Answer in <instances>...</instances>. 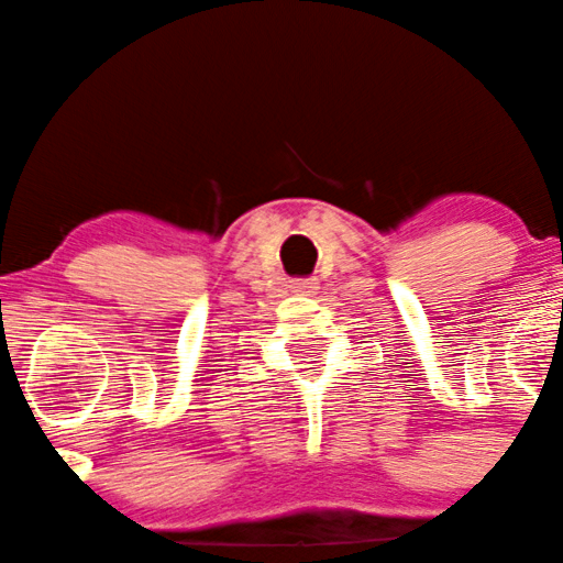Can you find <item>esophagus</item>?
I'll return each instance as SVG.
<instances>
[{
    "mask_svg": "<svg viewBox=\"0 0 563 563\" xmlns=\"http://www.w3.org/2000/svg\"><path fill=\"white\" fill-rule=\"evenodd\" d=\"M291 288L297 294H316L318 291V280L316 277H301V280H294Z\"/></svg>",
    "mask_w": 563,
    "mask_h": 563,
    "instance_id": "1",
    "label": "esophagus"
}]
</instances>
